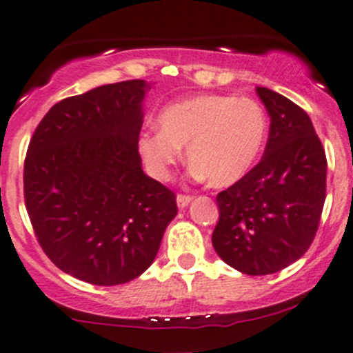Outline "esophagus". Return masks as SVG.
I'll return each instance as SVG.
<instances>
[{
    "mask_svg": "<svg viewBox=\"0 0 353 353\" xmlns=\"http://www.w3.org/2000/svg\"><path fill=\"white\" fill-rule=\"evenodd\" d=\"M193 200V196H190V195H176V205H178V208H185V207H188V203H190Z\"/></svg>",
    "mask_w": 353,
    "mask_h": 353,
    "instance_id": "esophagus-1",
    "label": "esophagus"
}]
</instances>
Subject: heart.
Listing matches in <instances>:
<instances>
[{"mask_svg": "<svg viewBox=\"0 0 353 353\" xmlns=\"http://www.w3.org/2000/svg\"><path fill=\"white\" fill-rule=\"evenodd\" d=\"M160 130L139 136V153L148 172L166 181L187 146L192 173L215 187L244 178L268 138V116L259 102L227 94H200L165 105Z\"/></svg>", "mask_w": 353, "mask_h": 353, "instance_id": "b5f03b06", "label": "heart"}]
</instances>
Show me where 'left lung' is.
<instances>
[{
    "instance_id": "8db88e82",
    "label": "left lung",
    "mask_w": 353,
    "mask_h": 353,
    "mask_svg": "<svg viewBox=\"0 0 353 353\" xmlns=\"http://www.w3.org/2000/svg\"><path fill=\"white\" fill-rule=\"evenodd\" d=\"M256 92L271 117L266 150L248 175L217 195L212 244L230 268L264 276L312 245L327 193V157L299 105L266 87Z\"/></svg>"
}]
</instances>
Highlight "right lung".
Instances as JSON below:
<instances>
[{"label":"right lung","instance_id":"obj_1","mask_svg":"<svg viewBox=\"0 0 353 353\" xmlns=\"http://www.w3.org/2000/svg\"><path fill=\"white\" fill-rule=\"evenodd\" d=\"M150 89L136 79L67 97L28 145L23 190L35 236L52 263L81 281L116 286L143 274L178 212L175 193L141 168Z\"/></svg>","mask_w":353,"mask_h":353}]
</instances>
